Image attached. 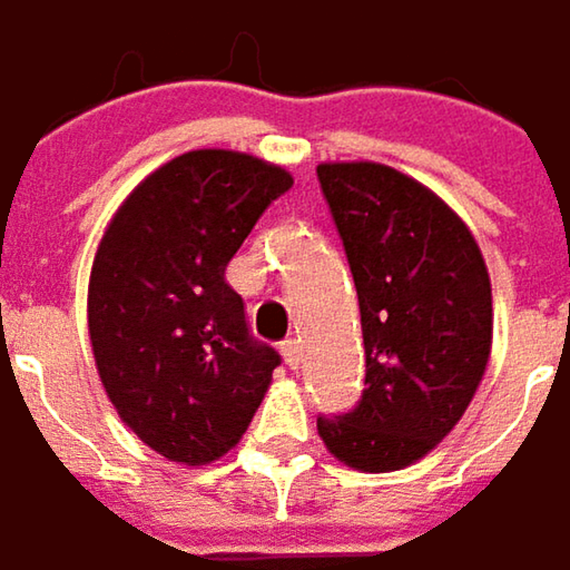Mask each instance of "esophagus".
Wrapping results in <instances>:
<instances>
[{
  "label": "esophagus",
  "mask_w": 570,
  "mask_h": 570,
  "mask_svg": "<svg viewBox=\"0 0 570 570\" xmlns=\"http://www.w3.org/2000/svg\"><path fill=\"white\" fill-rule=\"evenodd\" d=\"M281 352H284V362L289 368H299V362H303V342L299 338H286Z\"/></svg>",
  "instance_id": "obj_1"
}]
</instances>
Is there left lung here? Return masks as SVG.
<instances>
[{"label":"left lung","mask_w":570,"mask_h":570,"mask_svg":"<svg viewBox=\"0 0 570 570\" xmlns=\"http://www.w3.org/2000/svg\"><path fill=\"white\" fill-rule=\"evenodd\" d=\"M362 313L365 391L316 417L330 453L362 473L428 456L483 382L492 289L476 237L428 185L382 163L316 166Z\"/></svg>","instance_id":"8db88e82"}]
</instances>
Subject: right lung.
I'll return each instance as SVG.
<instances>
[{
  "label": "right lung",
  "mask_w": 570,
  "mask_h": 570,
  "mask_svg": "<svg viewBox=\"0 0 570 570\" xmlns=\"http://www.w3.org/2000/svg\"><path fill=\"white\" fill-rule=\"evenodd\" d=\"M289 185L257 156L191 149L139 181L100 237L87 286L97 375L120 421L173 463L228 453L281 365L225 271Z\"/></svg>",
  "instance_id": "obj_1"
}]
</instances>
